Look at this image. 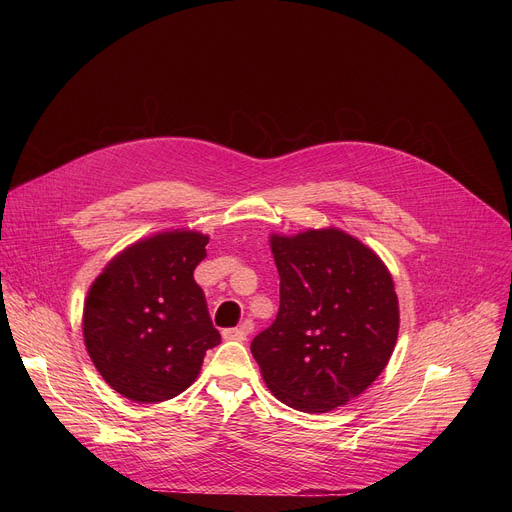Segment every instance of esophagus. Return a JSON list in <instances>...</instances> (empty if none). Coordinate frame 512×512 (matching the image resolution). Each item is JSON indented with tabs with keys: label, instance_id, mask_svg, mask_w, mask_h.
I'll list each match as a JSON object with an SVG mask.
<instances>
[{
	"label": "esophagus",
	"instance_id": "esophagus-1",
	"mask_svg": "<svg viewBox=\"0 0 512 512\" xmlns=\"http://www.w3.org/2000/svg\"><path fill=\"white\" fill-rule=\"evenodd\" d=\"M249 334H251V324L249 322H245V324H241L237 328L223 330V338L225 340H239V342H243V340H247Z\"/></svg>",
	"mask_w": 512,
	"mask_h": 512
}]
</instances>
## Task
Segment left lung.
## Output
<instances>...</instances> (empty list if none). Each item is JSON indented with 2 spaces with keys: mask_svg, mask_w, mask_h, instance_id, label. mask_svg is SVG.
Returning <instances> with one entry per match:
<instances>
[{
  "mask_svg": "<svg viewBox=\"0 0 512 512\" xmlns=\"http://www.w3.org/2000/svg\"><path fill=\"white\" fill-rule=\"evenodd\" d=\"M279 312L251 352L269 391L287 407L326 413L367 391L399 334V300L381 257L328 227L271 235Z\"/></svg>",
  "mask_w": 512,
  "mask_h": 512,
  "instance_id": "8db88e82",
  "label": "left lung"
}]
</instances>
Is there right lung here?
Returning a JSON list of instances; mask_svg holds the SVG:
<instances>
[{"mask_svg":"<svg viewBox=\"0 0 512 512\" xmlns=\"http://www.w3.org/2000/svg\"><path fill=\"white\" fill-rule=\"evenodd\" d=\"M208 235L162 231L115 255L89 287L87 352L105 383L135 403L186 391L208 348L221 342L194 281Z\"/></svg>","mask_w":512,"mask_h":512,"instance_id":"add662e5","label":"right lung"}]
</instances>
